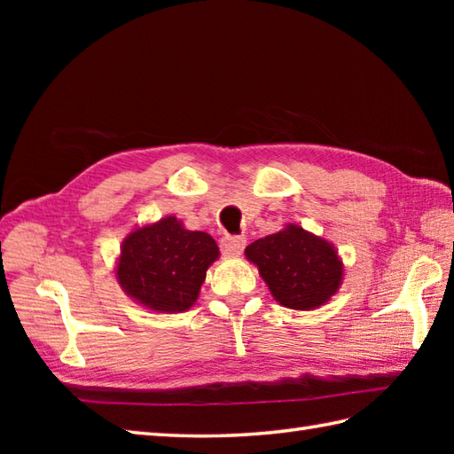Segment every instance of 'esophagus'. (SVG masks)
<instances>
[{
	"label": "esophagus",
	"mask_w": 454,
	"mask_h": 454,
	"mask_svg": "<svg viewBox=\"0 0 454 454\" xmlns=\"http://www.w3.org/2000/svg\"><path fill=\"white\" fill-rule=\"evenodd\" d=\"M244 247H246V239H244V238L228 236V238H224V239H222V242H220L222 254L228 255V257H238V255H242Z\"/></svg>",
	"instance_id": "esophagus-1"
}]
</instances>
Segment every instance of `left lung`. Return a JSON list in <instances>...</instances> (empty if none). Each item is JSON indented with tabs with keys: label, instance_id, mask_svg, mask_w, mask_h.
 Listing matches in <instances>:
<instances>
[{
	"label": "left lung",
	"instance_id": "obj_1",
	"mask_svg": "<svg viewBox=\"0 0 454 454\" xmlns=\"http://www.w3.org/2000/svg\"><path fill=\"white\" fill-rule=\"evenodd\" d=\"M246 259L257 267L275 301L291 310H316L332 301L345 277V265L332 242L298 224L255 239Z\"/></svg>",
	"mask_w": 454,
	"mask_h": 454
}]
</instances>
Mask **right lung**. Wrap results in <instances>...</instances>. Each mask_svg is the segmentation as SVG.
<instances>
[{
	"instance_id": "1",
	"label": "right lung",
	"mask_w": 454,
	"mask_h": 454,
	"mask_svg": "<svg viewBox=\"0 0 454 454\" xmlns=\"http://www.w3.org/2000/svg\"><path fill=\"white\" fill-rule=\"evenodd\" d=\"M220 249L215 238L187 230L177 216L134 226L114 262L124 294L153 314L187 312L197 302L208 267Z\"/></svg>"
}]
</instances>
